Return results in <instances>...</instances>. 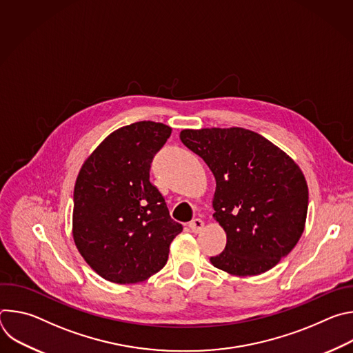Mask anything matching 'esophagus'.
Here are the masks:
<instances>
[{"label": "esophagus", "instance_id": "1", "mask_svg": "<svg viewBox=\"0 0 353 353\" xmlns=\"http://www.w3.org/2000/svg\"><path fill=\"white\" fill-rule=\"evenodd\" d=\"M188 226H190V229H191L194 233H198V232H201V230L204 229V221L199 219V218H195V219H192V221L188 223Z\"/></svg>", "mask_w": 353, "mask_h": 353}]
</instances>
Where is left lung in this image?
<instances>
[{"label":"left lung","mask_w":353,"mask_h":353,"mask_svg":"<svg viewBox=\"0 0 353 353\" xmlns=\"http://www.w3.org/2000/svg\"><path fill=\"white\" fill-rule=\"evenodd\" d=\"M180 139L216 180L214 218L228 241L212 265L239 276L275 267L305 230L309 188L300 168L263 135L239 127L183 130Z\"/></svg>","instance_id":"obj_1"}]
</instances>
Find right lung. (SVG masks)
<instances>
[{"label": "right lung", "mask_w": 353, "mask_h": 353, "mask_svg": "<svg viewBox=\"0 0 353 353\" xmlns=\"http://www.w3.org/2000/svg\"><path fill=\"white\" fill-rule=\"evenodd\" d=\"M172 128L138 121L110 134L86 159L74 188L72 234L90 268L114 283H135L161 271L183 230L150 183L155 155Z\"/></svg>", "instance_id": "add662e5"}]
</instances>
